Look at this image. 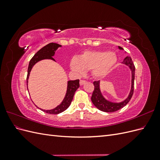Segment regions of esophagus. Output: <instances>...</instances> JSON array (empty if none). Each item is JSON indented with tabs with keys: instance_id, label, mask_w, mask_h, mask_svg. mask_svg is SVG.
<instances>
[{
	"instance_id": "1",
	"label": "esophagus",
	"mask_w": 160,
	"mask_h": 160,
	"mask_svg": "<svg viewBox=\"0 0 160 160\" xmlns=\"http://www.w3.org/2000/svg\"><path fill=\"white\" fill-rule=\"evenodd\" d=\"M85 83H86V81H85V80H83V79L80 80L79 83H80V85H84Z\"/></svg>"
}]
</instances>
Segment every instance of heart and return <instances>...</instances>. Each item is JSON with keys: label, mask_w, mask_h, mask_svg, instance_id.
<instances>
[{"label": "heart", "mask_w": 160, "mask_h": 160, "mask_svg": "<svg viewBox=\"0 0 160 160\" xmlns=\"http://www.w3.org/2000/svg\"><path fill=\"white\" fill-rule=\"evenodd\" d=\"M117 62V57L113 52L88 51L79 58L72 57L70 66L78 74H83L86 69L91 70L95 77H103L113 68Z\"/></svg>", "instance_id": "b5f03b06"}]
</instances>
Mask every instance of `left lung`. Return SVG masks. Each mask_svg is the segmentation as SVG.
Wrapping results in <instances>:
<instances>
[{"label":"left lung","instance_id":"8db88e82","mask_svg":"<svg viewBox=\"0 0 160 160\" xmlns=\"http://www.w3.org/2000/svg\"><path fill=\"white\" fill-rule=\"evenodd\" d=\"M119 49H122V48L119 47ZM123 63L128 65L131 70H132V89H131L129 95L127 99H125L122 103H111L110 101L106 100L101 94L100 89H99V81H94V90L93 94L91 96V101L95 107L98 109L104 111V112H115L119 110L120 109L123 108L124 106L126 105L130 99H132L133 91H134V79H135V65L133 62L132 58L130 57H127L124 61L122 62Z\"/></svg>","mask_w":160,"mask_h":160}]
</instances>
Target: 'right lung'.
<instances>
[{
    "label": "right lung",
    "instance_id": "1",
    "mask_svg": "<svg viewBox=\"0 0 160 160\" xmlns=\"http://www.w3.org/2000/svg\"><path fill=\"white\" fill-rule=\"evenodd\" d=\"M61 46V45L57 44V43L51 42L49 44L47 45L46 46L43 47L42 49H41L39 51L37 52V53H35V55L32 57V59L29 62V64H28V72H27V85L28 83V77H29L30 72L33 65L38 61H41L42 59H50L55 61V59L52 58V56L54 55L55 52L57 48ZM79 88V79H76L74 81H69L68 85H67V93L63 101H62V103L53 109H51V110H43L41 109H41L45 113H50V114H59L62 112V111H64L69 107V105H71V103L72 100V98H73L75 91Z\"/></svg>",
    "mask_w": 160,
    "mask_h": 160
}]
</instances>
